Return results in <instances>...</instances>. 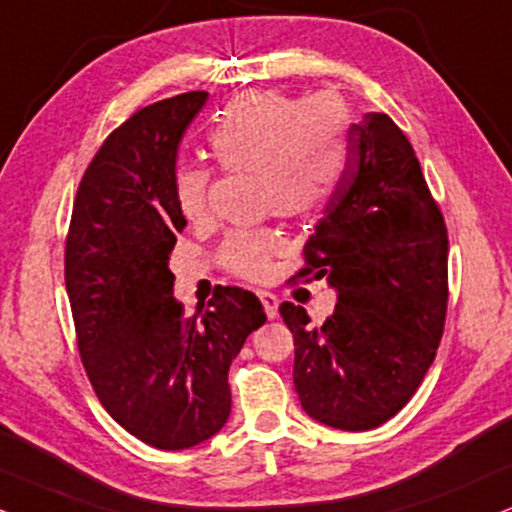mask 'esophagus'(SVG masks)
Instances as JSON below:
<instances>
[{"label": "esophagus", "mask_w": 512, "mask_h": 512, "mask_svg": "<svg viewBox=\"0 0 512 512\" xmlns=\"http://www.w3.org/2000/svg\"><path fill=\"white\" fill-rule=\"evenodd\" d=\"M258 299H261L263 311H266L268 320H275L277 318V304H280V301H277V296L270 294V292H258Z\"/></svg>", "instance_id": "34e87169"}]
</instances>
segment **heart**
<instances>
[{"instance_id": "obj_1", "label": "heart", "mask_w": 512, "mask_h": 512, "mask_svg": "<svg viewBox=\"0 0 512 512\" xmlns=\"http://www.w3.org/2000/svg\"><path fill=\"white\" fill-rule=\"evenodd\" d=\"M208 149L227 173L256 170L263 211L306 218L334 199L351 166V113L337 94L289 97L249 92L232 99L208 132ZM211 170L182 163L173 173L175 204L189 223L208 218ZM285 249L280 232L237 230L220 246L223 266L244 280H266Z\"/></svg>"}]
</instances>
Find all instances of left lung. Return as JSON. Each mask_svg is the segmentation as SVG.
I'll return each mask as SVG.
<instances>
[{"label":"left lung","instance_id":"left-lung-1","mask_svg":"<svg viewBox=\"0 0 512 512\" xmlns=\"http://www.w3.org/2000/svg\"><path fill=\"white\" fill-rule=\"evenodd\" d=\"M304 261L294 277H325L337 306L323 325L292 301L280 306L294 334L301 408L334 430H375L425 380L449 304L444 216L387 113L351 125L349 173L308 237Z\"/></svg>","mask_w":512,"mask_h":512}]
</instances>
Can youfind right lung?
<instances>
[{
  "mask_svg": "<svg viewBox=\"0 0 512 512\" xmlns=\"http://www.w3.org/2000/svg\"><path fill=\"white\" fill-rule=\"evenodd\" d=\"M208 92L144 106L106 137L75 194L66 292L94 394L123 430L163 451L197 446L230 418L227 370L266 323L242 287L185 315L168 258L187 220L173 194L178 144Z\"/></svg>",
  "mask_w": 512,
  "mask_h": 512,
  "instance_id": "obj_1",
  "label": "right lung"
}]
</instances>
